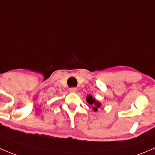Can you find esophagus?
I'll return each mask as SVG.
<instances>
[{
    "instance_id": "1",
    "label": "esophagus",
    "mask_w": 155,
    "mask_h": 155,
    "mask_svg": "<svg viewBox=\"0 0 155 155\" xmlns=\"http://www.w3.org/2000/svg\"><path fill=\"white\" fill-rule=\"evenodd\" d=\"M70 92H76L77 91V88H70Z\"/></svg>"
}]
</instances>
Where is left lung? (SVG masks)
<instances>
[{"instance_id":"obj_1","label":"left lung","mask_w":155,"mask_h":155,"mask_svg":"<svg viewBox=\"0 0 155 155\" xmlns=\"http://www.w3.org/2000/svg\"><path fill=\"white\" fill-rule=\"evenodd\" d=\"M86 101L91 105V109L94 111H97V110H98V108L101 107V103L100 101H98L96 100V99L94 98V97H93L92 95H91V94L87 95Z\"/></svg>"}]
</instances>
